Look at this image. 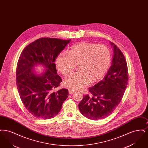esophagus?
Here are the masks:
<instances>
[{"label":"esophagus","mask_w":148,"mask_h":148,"mask_svg":"<svg viewBox=\"0 0 148 148\" xmlns=\"http://www.w3.org/2000/svg\"><path fill=\"white\" fill-rule=\"evenodd\" d=\"M68 90H69V93L70 94H73L75 92V90H74L71 89H68Z\"/></svg>","instance_id":"obj_1"}]
</instances>
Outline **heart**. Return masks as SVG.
<instances>
[{
	"label": "heart",
	"mask_w": 148,
	"mask_h": 148,
	"mask_svg": "<svg viewBox=\"0 0 148 148\" xmlns=\"http://www.w3.org/2000/svg\"><path fill=\"white\" fill-rule=\"evenodd\" d=\"M112 59V51L108 47L83 42L72 46L68 54H59L56 64L59 71L66 76L78 64L79 70L66 78L64 84L71 89H80L92 81L98 82L103 78L110 66Z\"/></svg>",
	"instance_id": "obj_1"
}]
</instances>
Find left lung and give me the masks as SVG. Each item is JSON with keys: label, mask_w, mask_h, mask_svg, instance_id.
<instances>
[{"label": "left lung", "mask_w": 148, "mask_h": 148, "mask_svg": "<svg viewBox=\"0 0 148 148\" xmlns=\"http://www.w3.org/2000/svg\"><path fill=\"white\" fill-rule=\"evenodd\" d=\"M112 63L103 80L89 88L79 104L80 113L92 120L103 119L110 115L119 105L127 88L128 71L123 53L113 42Z\"/></svg>", "instance_id": "obj_1"}]
</instances>
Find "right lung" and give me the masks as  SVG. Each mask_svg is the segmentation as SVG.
Instances as JSON below:
<instances>
[{
    "label": "right lung",
    "mask_w": 148,
    "mask_h": 148,
    "mask_svg": "<svg viewBox=\"0 0 148 148\" xmlns=\"http://www.w3.org/2000/svg\"><path fill=\"white\" fill-rule=\"evenodd\" d=\"M70 40L41 38L22 51L16 71V83L21 101L36 118L48 119L56 116L68 97V91L55 89L62 82L56 72V57ZM42 64L46 69L36 74L34 68Z\"/></svg>",
    "instance_id": "1"
}]
</instances>
